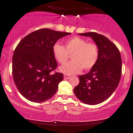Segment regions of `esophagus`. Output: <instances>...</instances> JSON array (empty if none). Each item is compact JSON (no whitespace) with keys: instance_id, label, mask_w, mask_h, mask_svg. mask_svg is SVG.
I'll use <instances>...</instances> for the list:
<instances>
[{"instance_id":"esophagus-1","label":"esophagus","mask_w":133,"mask_h":133,"mask_svg":"<svg viewBox=\"0 0 133 133\" xmlns=\"http://www.w3.org/2000/svg\"><path fill=\"white\" fill-rule=\"evenodd\" d=\"M64 77L65 79H69L70 76L68 74H64Z\"/></svg>"}]
</instances>
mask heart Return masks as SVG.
<instances>
[{"label":"heart","mask_w":133,"mask_h":133,"mask_svg":"<svg viewBox=\"0 0 133 133\" xmlns=\"http://www.w3.org/2000/svg\"><path fill=\"white\" fill-rule=\"evenodd\" d=\"M53 53L55 59L60 64L68 61L71 55L72 61L59 68V70L68 75L76 74L83 69L90 70L95 66L99 58V48L94 42L78 36H74L65 41L64 46L55 43Z\"/></svg>","instance_id":"1"}]
</instances>
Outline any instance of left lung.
I'll return each instance as SVG.
<instances>
[{
	"instance_id": "left-lung-1",
	"label": "left lung",
	"mask_w": 133,
	"mask_h": 133,
	"mask_svg": "<svg viewBox=\"0 0 133 133\" xmlns=\"http://www.w3.org/2000/svg\"><path fill=\"white\" fill-rule=\"evenodd\" d=\"M93 38L99 48V58L87 74L78 77L74 92L79 100L88 105L105 101L118 87L122 75V61L117 46L106 37L96 32L79 34Z\"/></svg>"
}]
</instances>
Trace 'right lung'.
Listing matches in <instances>:
<instances>
[{"instance_id": "1", "label": "right lung", "mask_w": 133, "mask_h": 133, "mask_svg": "<svg viewBox=\"0 0 133 133\" xmlns=\"http://www.w3.org/2000/svg\"><path fill=\"white\" fill-rule=\"evenodd\" d=\"M69 32L41 29L22 39L15 48L12 59V74L16 88L30 101L42 102L56 93L63 74L55 72L57 61L53 46Z\"/></svg>"}]
</instances>
